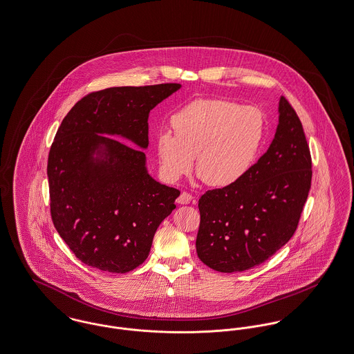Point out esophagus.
<instances>
[{"instance_id":"esophagus-1","label":"esophagus","mask_w":354,"mask_h":354,"mask_svg":"<svg viewBox=\"0 0 354 354\" xmlns=\"http://www.w3.org/2000/svg\"><path fill=\"white\" fill-rule=\"evenodd\" d=\"M192 199H194V196H192L191 194L183 191V192L179 195V198H178V203H179V205H188V203H191Z\"/></svg>"}]
</instances>
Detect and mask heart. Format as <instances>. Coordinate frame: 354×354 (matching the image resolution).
Masks as SVG:
<instances>
[{"label":"heart","mask_w":354,"mask_h":354,"mask_svg":"<svg viewBox=\"0 0 354 354\" xmlns=\"http://www.w3.org/2000/svg\"><path fill=\"white\" fill-rule=\"evenodd\" d=\"M171 131L156 135V152L168 180L194 166L211 187H229L255 165L266 135V118L254 105L223 99H195L171 116Z\"/></svg>","instance_id":"obj_1"}]
</instances>
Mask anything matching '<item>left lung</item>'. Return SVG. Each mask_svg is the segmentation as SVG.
I'll return each instance as SVG.
<instances>
[{
	"mask_svg": "<svg viewBox=\"0 0 354 354\" xmlns=\"http://www.w3.org/2000/svg\"><path fill=\"white\" fill-rule=\"evenodd\" d=\"M278 111L275 136L249 174L199 199L196 252L214 270L259 266L297 230L312 186V156L301 120L283 96Z\"/></svg>",
	"mask_w": 354,
	"mask_h": 354,
	"instance_id": "obj_1",
	"label": "left lung"
}]
</instances>
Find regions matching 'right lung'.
Instances as JSON below:
<instances>
[{
    "instance_id": "right-lung-1",
    "label": "right lung",
    "mask_w": 354,
    "mask_h": 354,
    "mask_svg": "<svg viewBox=\"0 0 354 354\" xmlns=\"http://www.w3.org/2000/svg\"><path fill=\"white\" fill-rule=\"evenodd\" d=\"M180 84L113 86L84 96L64 118L48 156L50 216L88 266L128 272L142 265L180 191L148 174L149 111ZM111 136H120L129 147Z\"/></svg>"
}]
</instances>
